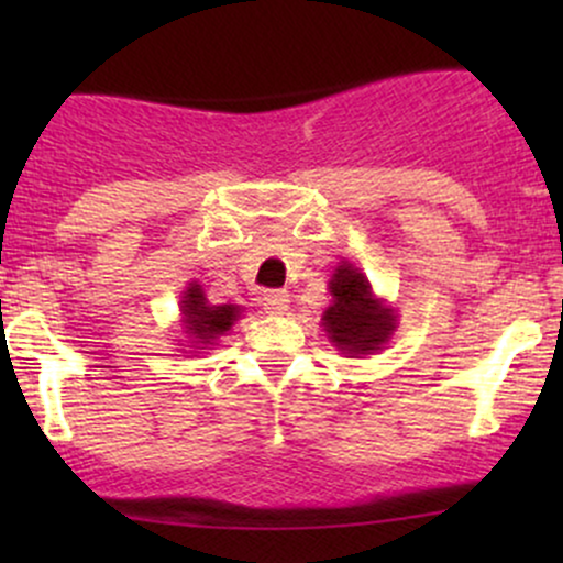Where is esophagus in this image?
<instances>
[{"label": "esophagus", "instance_id": "1", "mask_svg": "<svg viewBox=\"0 0 563 563\" xmlns=\"http://www.w3.org/2000/svg\"><path fill=\"white\" fill-rule=\"evenodd\" d=\"M262 303H264V309H267V312L283 314L288 309L290 296H288V290H283V288H269V290H264V294H262Z\"/></svg>", "mask_w": 563, "mask_h": 563}]
</instances>
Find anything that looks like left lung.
<instances>
[{
	"label": "left lung",
	"instance_id": "obj_1",
	"mask_svg": "<svg viewBox=\"0 0 563 563\" xmlns=\"http://www.w3.org/2000/svg\"><path fill=\"white\" fill-rule=\"evenodd\" d=\"M331 296L333 303L325 309L322 320L335 346L349 354H365L389 339L394 314L373 299L371 283L363 273L341 264L331 277Z\"/></svg>",
	"mask_w": 563,
	"mask_h": 563
}]
</instances>
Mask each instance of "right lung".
Returning a JSON list of instances; mask_svg holds the SVG:
<instances>
[{"label":"right lung","instance_id":"obj_1","mask_svg":"<svg viewBox=\"0 0 563 563\" xmlns=\"http://www.w3.org/2000/svg\"><path fill=\"white\" fill-rule=\"evenodd\" d=\"M183 312H185L187 331H190L192 339H198L200 344H211L217 335L230 331L232 322L238 318V307H232V303L209 307V303H206V296L200 294V286L187 288Z\"/></svg>","mask_w":563,"mask_h":563}]
</instances>
